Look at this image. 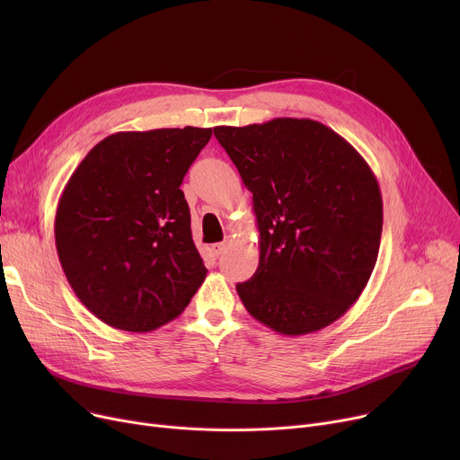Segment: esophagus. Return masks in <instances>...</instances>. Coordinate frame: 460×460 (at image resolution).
Listing matches in <instances>:
<instances>
[{"label":"esophagus","instance_id":"esophagus-1","mask_svg":"<svg viewBox=\"0 0 460 460\" xmlns=\"http://www.w3.org/2000/svg\"><path fill=\"white\" fill-rule=\"evenodd\" d=\"M226 248H227V243H217V244H212V246H210V250H212L214 255H222V253L226 252Z\"/></svg>","mask_w":460,"mask_h":460}]
</instances>
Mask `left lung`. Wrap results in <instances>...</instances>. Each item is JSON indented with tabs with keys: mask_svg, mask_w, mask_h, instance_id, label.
Listing matches in <instances>:
<instances>
[{
	"mask_svg": "<svg viewBox=\"0 0 460 460\" xmlns=\"http://www.w3.org/2000/svg\"><path fill=\"white\" fill-rule=\"evenodd\" d=\"M214 136L253 193L259 267L236 285L250 315L283 335L345 315L380 248L382 196L367 162L311 119L216 127Z\"/></svg>",
	"mask_w": 460,
	"mask_h": 460,
	"instance_id": "8db88e82",
	"label": "left lung"
}]
</instances>
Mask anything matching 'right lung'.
<instances>
[{
	"label": "right lung",
	"mask_w": 460,
	"mask_h": 460,
	"mask_svg": "<svg viewBox=\"0 0 460 460\" xmlns=\"http://www.w3.org/2000/svg\"><path fill=\"white\" fill-rule=\"evenodd\" d=\"M212 128L117 132L87 153L56 212V248L80 302L108 326L151 332L177 319L207 269L181 190Z\"/></svg>",
	"instance_id": "obj_1"
}]
</instances>
